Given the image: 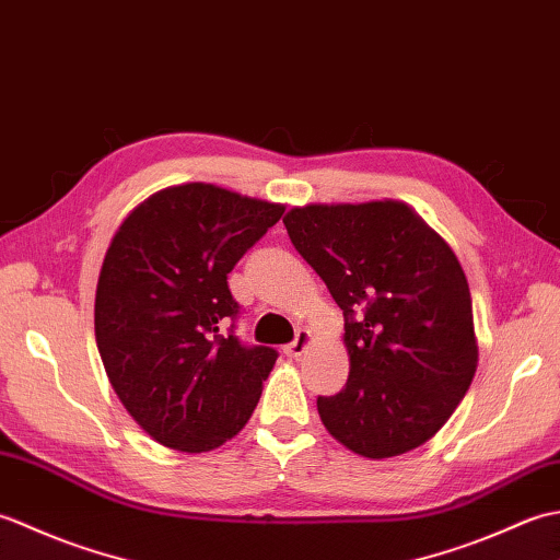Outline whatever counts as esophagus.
Instances as JSON below:
<instances>
[{"label": "esophagus", "instance_id": "1", "mask_svg": "<svg viewBox=\"0 0 560 560\" xmlns=\"http://www.w3.org/2000/svg\"><path fill=\"white\" fill-rule=\"evenodd\" d=\"M313 343V335L307 329H299V335L289 343V347H283V353L291 355V359H299V355L305 353V349Z\"/></svg>", "mask_w": 560, "mask_h": 560}]
</instances>
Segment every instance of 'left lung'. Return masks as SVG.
Wrapping results in <instances>:
<instances>
[{
	"mask_svg": "<svg viewBox=\"0 0 560 560\" xmlns=\"http://www.w3.org/2000/svg\"><path fill=\"white\" fill-rule=\"evenodd\" d=\"M283 225L347 319L349 380L339 395L317 397L329 435L368 459L423 445L479 363L457 255L397 199L293 207Z\"/></svg>",
	"mask_w": 560,
	"mask_h": 560,
	"instance_id": "8db88e82",
	"label": "left lung"
}]
</instances>
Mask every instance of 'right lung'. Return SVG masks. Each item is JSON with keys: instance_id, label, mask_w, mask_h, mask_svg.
Instances as JSON below:
<instances>
[{"instance_id": "1", "label": "right lung", "mask_w": 560, "mask_h": 560, "mask_svg": "<svg viewBox=\"0 0 560 560\" xmlns=\"http://www.w3.org/2000/svg\"><path fill=\"white\" fill-rule=\"evenodd\" d=\"M283 209L185 183L153 192L115 231L96 287V343L115 395L156 443L209 452L253 416L277 351L221 335L237 315L225 279Z\"/></svg>"}]
</instances>
